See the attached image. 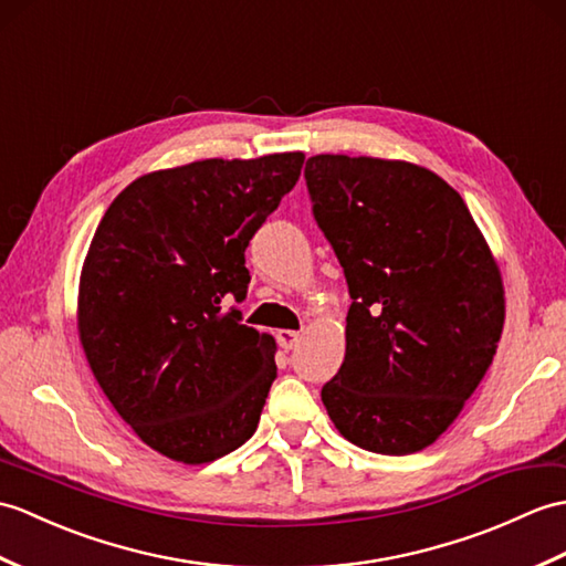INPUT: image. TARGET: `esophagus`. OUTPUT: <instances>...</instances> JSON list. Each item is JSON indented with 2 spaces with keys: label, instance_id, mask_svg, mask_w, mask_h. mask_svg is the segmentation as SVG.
Masks as SVG:
<instances>
[{
  "label": "esophagus",
  "instance_id": "obj_1",
  "mask_svg": "<svg viewBox=\"0 0 566 566\" xmlns=\"http://www.w3.org/2000/svg\"><path fill=\"white\" fill-rule=\"evenodd\" d=\"M277 343L282 349H294L301 343V333L296 331H280L277 333Z\"/></svg>",
  "mask_w": 566,
  "mask_h": 566
}]
</instances>
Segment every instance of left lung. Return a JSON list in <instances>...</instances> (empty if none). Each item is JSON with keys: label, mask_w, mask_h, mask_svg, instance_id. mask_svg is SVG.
<instances>
[{"label": "left lung", "mask_w": 566, "mask_h": 566, "mask_svg": "<svg viewBox=\"0 0 566 566\" xmlns=\"http://www.w3.org/2000/svg\"><path fill=\"white\" fill-rule=\"evenodd\" d=\"M304 176L352 296L325 410L364 451H422L461 415L502 337L490 245L463 197L422 166L318 154Z\"/></svg>", "instance_id": "left-lung-1"}]
</instances>
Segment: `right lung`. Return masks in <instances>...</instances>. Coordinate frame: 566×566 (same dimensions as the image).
<instances>
[{"label":"right lung","instance_id":"obj_1","mask_svg":"<svg viewBox=\"0 0 566 566\" xmlns=\"http://www.w3.org/2000/svg\"><path fill=\"white\" fill-rule=\"evenodd\" d=\"M304 159L154 170L115 197L88 245L76 308L86 361L137 437L178 463H212L258 429L277 347L223 298H245V248Z\"/></svg>","mask_w":566,"mask_h":566}]
</instances>
